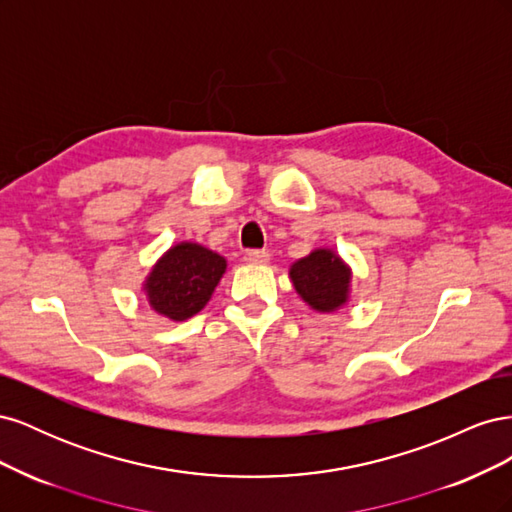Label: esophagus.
Here are the masks:
<instances>
[{
  "label": "esophagus",
  "mask_w": 512,
  "mask_h": 512,
  "mask_svg": "<svg viewBox=\"0 0 512 512\" xmlns=\"http://www.w3.org/2000/svg\"><path fill=\"white\" fill-rule=\"evenodd\" d=\"M243 260L250 262V265H265V262H269V252L267 250H247Z\"/></svg>",
  "instance_id": "1"
}]
</instances>
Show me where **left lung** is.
Wrapping results in <instances>:
<instances>
[{
	"label": "left lung",
	"mask_w": 512,
	"mask_h": 512,
	"mask_svg": "<svg viewBox=\"0 0 512 512\" xmlns=\"http://www.w3.org/2000/svg\"><path fill=\"white\" fill-rule=\"evenodd\" d=\"M290 277L303 301L318 312H333L346 303L350 271L329 250H316L294 262Z\"/></svg>",
	"instance_id": "1"
}]
</instances>
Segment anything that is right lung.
Segmentation results:
<instances>
[{
  "label": "right lung",
  "instance_id": "1",
  "mask_svg": "<svg viewBox=\"0 0 512 512\" xmlns=\"http://www.w3.org/2000/svg\"><path fill=\"white\" fill-rule=\"evenodd\" d=\"M226 271V260L203 245H175L151 271L147 297L158 314L185 320L207 305Z\"/></svg>",
  "mask_w": 512,
  "mask_h": 512
}]
</instances>
